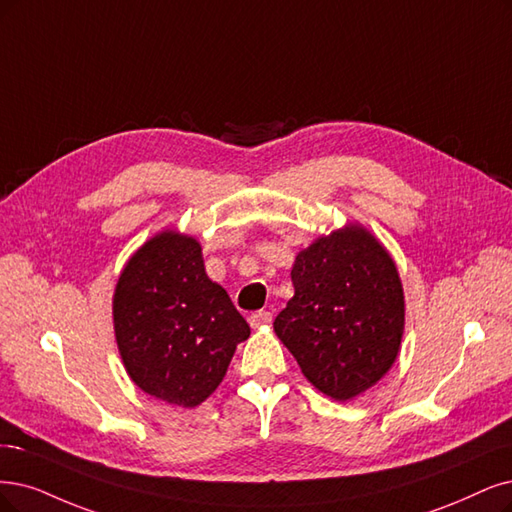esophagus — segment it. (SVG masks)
<instances>
[{"label": "esophagus", "mask_w": 512, "mask_h": 512, "mask_svg": "<svg viewBox=\"0 0 512 512\" xmlns=\"http://www.w3.org/2000/svg\"><path fill=\"white\" fill-rule=\"evenodd\" d=\"M249 323L253 329H259V327H268L272 323V312L268 310H257L249 316Z\"/></svg>", "instance_id": "obj_1"}]
</instances>
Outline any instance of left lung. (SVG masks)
<instances>
[{"instance_id": "left-lung-1", "label": "left lung", "mask_w": 512, "mask_h": 512, "mask_svg": "<svg viewBox=\"0 0 512 512\" xmlns=\"http://www.w3.org/2000/svg\"><path fill=\"white\" fill-rule=\"evenodd\" d=\"M291 280L295 295L274 331L308 382L348 401L382 380L405 327L401 278L384 246L348 225L301 251Z\"/></svg>"}]
</instances>
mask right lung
Segmentation results:
<instances>
[{
  "mask_svg": "<svg viewBox=\"0 0 512 512\" xmlns=\"http://www.w3.org/2000/svg\"><path fill=\"white\" fill-rule=\"evenodd\" d=\"M124 367L143 392L196 407L251 335L230 295L206 276L200 244L162 232L130 257L113 295Z\"/></svg>",
  "mask_w": 512,
  "mask_h": 512,
  "instance_id": "add662e5",
  "label": "right lung"
}]
</instances>
